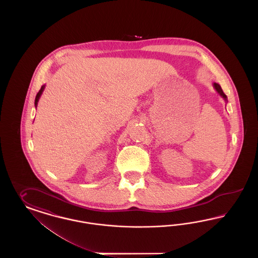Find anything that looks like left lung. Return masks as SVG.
<instances>
[{
    "instance_id": "obj_1",
    "label": "left lung",
    "mask_w": 258,
    "mask_h": 258,
    "mask_svg": "<svg viewBox=\"0 0 258 258\" xmlns=\"http://www.w3.org/2000/svg\"><path fill=\"white\" fill-rule=\"evenodd\" d=\"M213 86L215 88V90L219 93V95L221 96V98H223L226 102H227V97L225 96V94L223 93V91H222V89H221V87L220 86V84H218V83H216V82H214L213 83Z\"/></svg>"
}]
</instances>
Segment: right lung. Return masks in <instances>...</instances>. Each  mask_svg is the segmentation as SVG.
<instances>
[{"label":"right lung","mask_w":258,"mask_h":258,"mask_svg":"<svg viewBox=\"0 0 258 258\" xmlns=\"http://www.w3.org/2000/svg\"><path fill=\"white\" fill-rule=\"evenodd\" d=\"M44 88H45V85H42L41 88H40V90L38 91V93H37V96H36V99H35V106H36V107L37 106V102H38V100H39L40 96L42 95V93H43V91H44Z\"/></svg>","instance_id":"1"}]
</instances>
